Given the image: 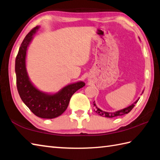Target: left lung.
I'll list each match as a JSON object with an SVG mask.
<instances>
[{
  "instance_id": "1",
  "label": "left lung",
  "mask_w": 160,
  "mask_h": 160,
  "mask_svg": "<svg viewBox=\"0 0 160 160\" xmlns=\"http://www.w3.org/2000/svg\"><path fill=\"white\" fill-rule=\"evenodd\" d=\"M139 39H140V38L139 37ZM143 91L142 92V93H143ZM139 98L136 101H134L132 105H130L128 106V107L126 108H123L122 109H120V110H117L116 112H105V111H103L102 109H101L100 108H98L97 107V105H96L95 101L93 102V106L95 107V109L94 111L96 112L97 114L98 115H101L102 117H108V118H112V117H118V116H122L123 114H126L128 113H129V112L132 110V108L134 107V105L136 104V103L138 102Z\"/></svg>"
}]
</instances>
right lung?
<instances>
[{
    "mask_svg": "<svg viewBox=\"0 0 160 160\" xmlns=\"http://www.w3.org/2000/svg\"><path fill=\"white\" fill-rule=\"evenodd\" d=\"M39 28L36 26L27 34L18 50L15 61L17 86L21 100L34 114L42 118H54L64 113L71 96L85 83L78 81L68 84L55 93L42 92L34 85L27 71L26 56L28 46Z\"/></svg>",
    "mask_w": 160,
    "mask_h": 160,
    "instance_id": "1",
    "label": "right lung"
}]
</instances>
